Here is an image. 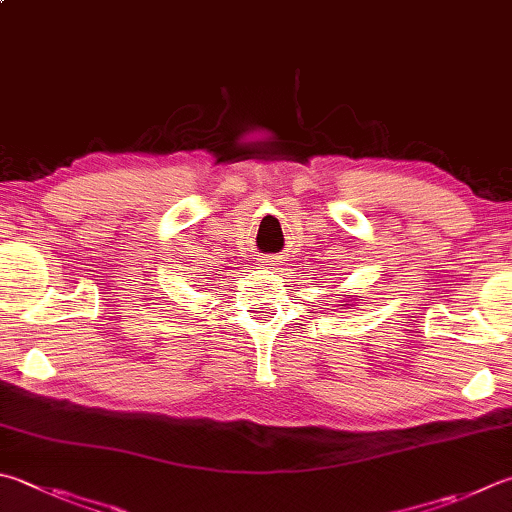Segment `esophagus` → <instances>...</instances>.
I'll use <instances>...</instances> for the list:
<instances>
[{
  "label": "esophagus",
  "instance_id": "obj_1",
  "mask_svg": "<svg viewBox=\"0 0 512 512\" xmlns=\"http://www.w3.org/2000/svg\"><path fill=\"white\" fill-rule=\"evenodd\" d=\"M260 263H263V267H267V269H274L278 265V258L265 256V258H260Z\"/></svg>",
  "mask_w": 512,
  "mask_h": 512
}]
</instances>
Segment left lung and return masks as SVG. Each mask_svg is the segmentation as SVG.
<instances>
[{
  "instance_id": "1",
  "label": "left lung",
  "mask_w": 512,
  "mask_h": 512,
  "mask_svg": "<svg viewBox=\"0 0 512 512\" xmlns=\"http://www.w3.org/2000/svg\"><path fill=\"white\" fill-rule=\"evenodd\" d=\"M341 303H345V305H347V303H350V301H341Z\"/></svg>"
}]
</instances>
